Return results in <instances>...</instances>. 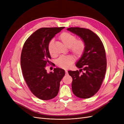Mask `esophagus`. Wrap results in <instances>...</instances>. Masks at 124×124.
<instances>
[{
    "mask_svg": "<svg viewBox=\"0 0 124 124\" xmlns=\"http://www.w3.org/2000/svg\"><path fill=\"white\" fill-rule=\"evenodd\" d=\"M68 71L67 70H65V75H68Z\"/></svg>",
    "mask_w": 124,
    "mask_h": 124,
    "instance_id": "34e87169",
    "label": "esophagus"
}]
</instances>
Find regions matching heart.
I'll return each mask as SVG.
<instances>
[{"instance_id":"obj_1","label":"heart","mask_w":124,"mask_h":124,"mask_svg":"<svg viewBox=\"0 0 124 124\" xmlns=\"http://www.w3.org/2000/svg\"><path fill=\"white\" fill-rule=\"evenodd\" d=\"M60 39L62 43L67 47H69L70 50L77 56H80L84 50L85 44L82 40H76V37L67 32H64L60 36ZM53 43V40L50 41L49 45V50L51 55L52 53L51 51V47ZM74 61V58L71 55L61 56L59 58L56 64L57 65L62 68L66 69L71 66Z\"/></svg>"}]
</instances>
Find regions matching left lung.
<instances>
[{"label": "left lung", "instance_id": "obj_1", "mask_svg": "<svg viewBox=\"0 0 124 124\" xmlns=\"http://www.w3.org/2000/svg\"><path fill=\"white\" fill-rule=\"evenodd\" d=\"M67 30L79 37L85 44L83 53L76 64L79 70L68 71V73L72 78L73 93L79 98L88 99L98 92L105 77V50L100 38L90 30L76 27Z\"/></svg>", "mask_w": 124, "mask_h": 124}]
</instances>
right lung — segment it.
<instances>
[{
  "label": "right lung",
  "instance_id": "obj_1",
  "mask_svg": "<svg viewBox=\"0 0 124 124\" xmlns=\"http://www.w3.org/2000/svg\"><path fill=\"white\" fill-rule=\"evenodd\" d=\"M64 27L43 28L35 31L24 44L21 64L24 79L38 98L49 100L58 94L65 70L56 68L47 73L45 67L51 56L48 46L50 41Z\"/></svg>",
  "mask_w": 124,
  "mask_h": 124
}]
</instances>
